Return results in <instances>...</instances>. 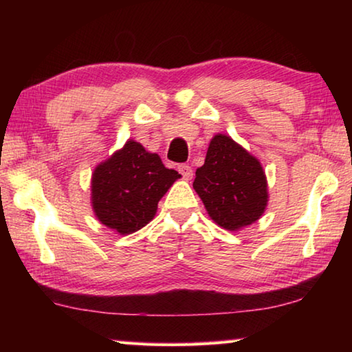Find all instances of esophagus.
Listing matches in <instances>:
<instances>
[{
  "instance_id": "esophagus-1",
  "label": "esophagus",
  "mask_w": 352,
  "mask_h": 352,
  "mask_svg": "<svg viewBox=\"0 0 352 352\" xmlns=\"http://www.w3.org/2000/svg\"><path fill=\"white\" fill-rule=\"evenodd\" d=\"M178 172L183 175V178H186V180H190L192 178V168H190L189 164H180L178 166Z\"/></svg>"
}]
</instances>
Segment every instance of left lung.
I'll list each match as a JSON object with an SVG mask.
<instances>
[{
    "instance_id": "left-lung-1",
    "label": "left lung",
    "mask_w": 352,
    "mask_h": 352,
    "mask_svg": "<svg viewBox=\"0 0 352 352\" xmlns=\"http://www.w3.org/2000/svg\"><path fill=\"white\" fill-rule=\"evenodd\" d=\"M192 186L214 222L233 231L256 222L269 199L261 163L226 135L211 140Z\"/></svg>"
}]
</instances>
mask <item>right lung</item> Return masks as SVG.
<instances>
[{"mask_svg":"<svg viewBox=\"0 0 352 352\" xmlns=\"http://www.w3.org/2000/svg\"><path fill=\"white\" fill-rule=\"evenodd\" d=\"M177 178L180 174L164 168L157 153L127 141L94 170L93 210L100 222L119 234L135 233L153 219L160 199Z\"/></svg>","mask_w":352,"mask_h":352,"instance_id":"1","label":"right lung"}]
</instances>
